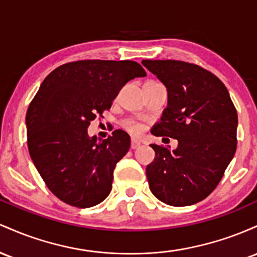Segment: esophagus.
<instances>
[{"mask_svg": "<svg viewBox=\"0 0 257 257\" xmlns=\"http://www.w3.org/2000/svg\"><path fill=\"white\" fill-rule=\"evenodd\" d=\"M141 147V142H138L137 140H132L131 141V149H137Z\"/></svg>", "mask_w": 257, "mask_h": 257, "instance_id": "obj_1", "label": "esophagus"}]
</instances>
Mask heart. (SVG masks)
I'll return each mask as SVG.
<instances>
[{"label": "heart", "instance_id": "1", "mask_svg": "<svg viewBox=\"0 0 257 257\" xmlns=\"http://www.w3.org/2000/svg\"><path fill=\"white\" fill-rule=\"evenodd\" d=\"M125 127L130 132V134L135 135V136H140V135L144 131V126L142 125V123L137 122V121H135V120L126 121Z\"/></svg>", "mask_w": 257, "mask_h": 257}]
</instances>
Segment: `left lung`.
I'll use <instances>...</instances> for the list:
<instances>
[{"instance_id": "obj_1", "label": "left lung", "mask_w": 257, "mask_h": 257, "mask_svg": "<svg viewBox=\"0 0 257 257\" xmlns=\"http://www.w3.org/2000/svg\"><path fill=\"white\" fill-rule=\"evenodd\" d=\"M167 88V108L155 136L178 141L175 151L152 144L147 166L153 194L172 206H188L211 194L237 149L238 115L216 75L182 60H142Z\"/></svg>"}]
</instances>
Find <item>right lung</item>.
Returning a JSON list of instances; mask_svg holds the SVG:
<instances>
[{
  "mask_svg": "<svg viewBox=\"0 0 257 257\" xmlns=\"http://www.w3.org/2000/svg\"><path fill=\"white\" fill-rule=\"evenodd\" d=\"M146 75L134 60L87 59L60 65L43 80L27 111L28 148L43 182L65 204L91 207L109 195L130 136L115 130L97 142L87 128L126 82Z\"/></svg>",
  "mask_w": 257,
  "mask_h": 257,
  "instance_id": "obj_1",
  "label": "right lung"
}]
</instances>
